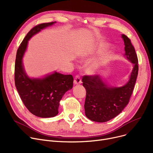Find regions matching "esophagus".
<instances>
[{"mask_svg": "<svg viewBox=\"0 0 153 153\" xmlns=\"http://www.w3.org/2000/svg\"><path fill=\"white\" fill-rule=\"evenodd\" d=\"M74 84H81L82 83L81 77H80L79 75H76L75 76L74 80Z\"/></svg>", "mask_w": 153, "mask_h": 153, "instance_id": "34e87169", "label": "esophagus"}]
</instances>
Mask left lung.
<instances>
[{"label":"left lung","instance_id":"8db88e82","mask_svg":"<svg viewBox=\"0 0 153 153\" xmlns=\"http://www.w3.org/2000/svg\"><path fill=\"white\" fill-rule=\"evenodd\" d=\"M125 55L133 64L129 81L122 87H111L99 75L84 76L82 85L86 90L85 116L92 121L106 122L120 114L129 102L138 73V60L131 40L122 34Z\"/></svg>","mask_w":153,"mask_h":153}]
</instances>
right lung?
Masks as SVG:
<instances>
[{"mask_svg": "<svg viewBox=\"0 0 153 153\" xmlns=\"http://www.w3.org/2000/svg\"><path fill=\"white\" fill-rule=\"evenodd\" d=\"M56 22L39 24L27 33L18 48L15 63V84L24 105L34 115L50 118L58 114L59 102L62 96L73 85L72 75L54 72L43 78H30L22 63L28 40L42 30Z\"/></svg>", "mask_w": 153, "mask_h": 153, "instance_id": "right-lung-1", "label": "right lung"}]
</instances>
